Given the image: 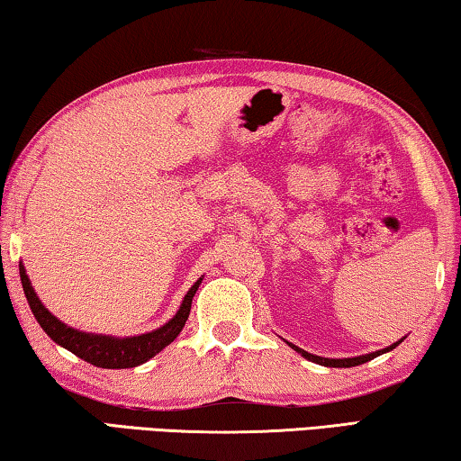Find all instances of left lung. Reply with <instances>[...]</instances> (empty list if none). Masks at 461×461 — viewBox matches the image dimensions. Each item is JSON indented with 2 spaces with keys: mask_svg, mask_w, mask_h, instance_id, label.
<instances>
[{
  "mask_svg": "<svg viewBox=\"0 0 461 461\" xmlns=\"http://www.w3.org/2000/svg\"><path fill=\"white\" fill-rule=\"evenodd\" d=\"M402 343V339L401 341H396V343H392L390 347H386V349H380V351H374V353H367V356H357V357H343V359H330V357H321V356H312V353H308V351H304V349H300V347H296V345H292L290 343V347L294 351H298L302 357H306L308 361H314V364H319V366H327V367H353V366H361V364H366V361H369V359H374V357H378V356H382V353H386V351H392L394 349L396 345H401Z\"/></svg>",
  "mask_w": 461,
  "mask_h": 461,
  "instance_id": "obj_1",
  "label": "left lung"
}]
</instances>
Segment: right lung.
Here are the masks:
<instances>
[{
	"label": "right lung",
	"mask_w": 461,
	"mask_h": 461,
	"mask_svg": "<svg viewBox=\"0 0 461 461\" xmlns=\"http://www.w3.org/2000/svg\"><path fill=\"white\" fill-rule=\"evenodd\" d=\"M20 280L30 304V311H32L34 319L39 321L44 333H47L57 345L69 349L83 361H87V364H92L95 367H105V369L137 367L140 364H145V361H149L150 357H155L157 353L163 351L169 343L176 341V337L181 333V329H184L187 316H190L194 294L198 292L202 284V277H200V280L187 290L176 316L165 322L163 327L150 330V333H145V335L120 339L112 335L83 333V330L67 327L65 322H60L55 314H50L47 308H44L41 298L36 296V292L32 288V284H30V277L26 276V269L22 263H20Z\"/></svg>",
	"instance_id": "1"
}]
</instances>
